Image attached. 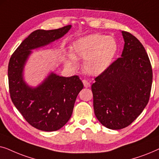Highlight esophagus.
<instances>
[{"instance_id":"obj_1","label":"esophagus","mask_w":159,"mask_h":159,"mask_svg":"<svg viewBox=\"0 0 159 159\" xmlns=\"http://www.w3.org/2000/svg\"><path fill=\"white\" fill-rule=\"evenodd\" d=\"M82 82H83L84 86L85 87V88H89V87L90 86V82H89L88 81H87V80H82Z\"/></svg>"}]
</instances>
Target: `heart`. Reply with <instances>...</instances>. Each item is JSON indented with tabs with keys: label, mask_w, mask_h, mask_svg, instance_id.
Instances as JSON below:
<instances>
[{
	"label": "heart",
	"mask_w": 159,
	"mask_h": 159,
	"mask_svg": "<svg viewBox=\"0 0 159 159\" xmlns=\"http://www.w3.org/2000/svg\"><path fill=\"white\" fill-rule=\"evenodd\" d=\"M72 49L77 58L85 59L83 67L87 73L98 75L106 70L116 56L118 45L111 36L92 34L78 38L73 43ZM71 64H77L74 56H70Z\"/></svg>",
	"instance_id": "heart-1"
}]
</instances>
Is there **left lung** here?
Instances as JSON below:
<instances>
[{"instance_id": "obj_1", "label": "left lung", "mask_w": 159, "mask_h": 159, "mask_svg": "<svg viewBox=\"0 0 159 159\" xmlns=\"http://www.w3.org/2000/svg\"><path fill=\"white\" fill-rule=\"evenodd\" d=\"M125 46L120 58L95 78L91 89L95 116L111 129L127 127L148 103L153 71L151 61L138 39L121 31Z\"/></svg>"}]
</instances>
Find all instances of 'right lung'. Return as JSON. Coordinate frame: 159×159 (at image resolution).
<instances>
[{
	"mask_svg": "<svg viewBox=\"0 0 159 159\" xmlns=\"http://www.w3.org/2000/svg\"><path fill=\"white\" fill-rule=\"evenodd\" d=\"M71 27L35 30L19 45L8 63V87L13 103L30 125L42 131H56L66 125L83 84L77 75L64 77L51 73L37 88H30L23 80L24 66L31 50L58 40Z\"/></svg>",
	"mask_w": 159,
	"mask_h": 159,
	"instance_id": "obj_1",
	"label": "right lung"
}]
</instances>
